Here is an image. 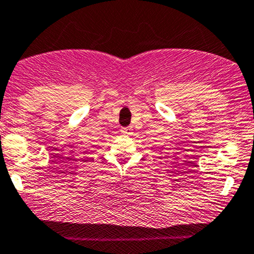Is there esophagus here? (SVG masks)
<instances>
[{
    "instance_id": "1",
    "label": "esophagus",
    "mask_w": 254,
    "mask_h": 254,
    "mask_svg": "<svg viewBox=\"0 0 254 254\" xmlns=\"http://www.w3.org/2000/svg\"><path fill=\"white\" fill-rule=\"evenodd\" d=\"M121 132L124 133V134H127V135L132 134V127L129 126V127H125V128H122Z\"/></svg>"
}]
</instances>
